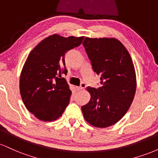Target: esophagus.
<instances>
[{
  "label": "esophagus",
  "mask_w": 158,
  "mask_h": 158,
  "mask_svg": "<svg viewBox=\"0 0 158 158\" xmlns=\"http://www.w3.org/2000/svg\"><path fill=\"white\" fill-rule=\"evenodd\" d=\"M85 87H86V85L85 84V83H81V85L79 87H77V90H84L85 88Z\"/></svg>",
  "instance_id": "1"
}]
</instances>
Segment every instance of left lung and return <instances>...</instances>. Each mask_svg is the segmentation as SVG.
<instances>
[{
	"label": "left lung",
	"mask_w": 158,
	"mask_h": 158,
	"mask_svg": "<svg viewBox=\"0 0 158 158\" xmlns=\"http://www.w3.org/2000/svg\"><path fill=\"white\" fill-rule=\"evenodd\" d=\"M83 46L100 87H88V104L81 106L85 120L97 128L113 126L123 118L135 97L137 80L133 61L127 49L114 38H85Z\"/></svg>",
	"instance_id": "left-lung-1"
}]
</instances>
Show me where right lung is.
Here are the masks:
<instances>
[{"mask_svg": "<svg viewBox=\"0 0 158 158\" xmlns=\"http://www.w3.org/2000/svg\"><path fill=\"white\" fill-rule=\"evenodd\" d=\"M84 36L50 35L30 52L20 76V93L27 109L41 121L61 117L70 102L71 90L64 78L66 52L79 46Z\"/></svg>", "mask_w": 158, "mask_h": 158, "instance_id": "right-lung-1", "label": "right lung"}]
</instances>
